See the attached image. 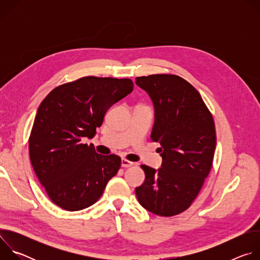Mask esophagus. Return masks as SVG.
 <instances>
[{"label":"esophagus","instance_id":"34e87169","mask_svg":"<svg viewBox=\"0 0 260 260\" xmlns=\"http://www.w3.org/2000/svg\"><path fill=\"white\" fill-rule=\"evenodd\" d=\"M132 166H134V162H133V161H129V160H127V159H125V158H122V159H121V167H122V168H129V167H132Z\"/></svg>","mask_w":260,"mask_h":260}]
</instances>
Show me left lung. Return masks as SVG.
Masks as SVG:
<instances>
[{
  "instance_id": "obj_1",
  "label": "left lung",
  "mask_w": 260,
  "mask_h": 260,
  "mask_svg": "<svg viewBox=\"0 0 260 260\" xmlns=\"http://www.w3.org/2000/svg\"><path fill=\"white\" fill-rule=\"evenodd\" d=\"M155 108L151 140L160 144L158 171L142 165L145 181L136 188L143 208L171 217L187 210L200 193L214 158L216 131L213 115L200 92L173 74L136 78Z\"/></svg>"
}]
</instances>
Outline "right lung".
<instances>
[{
  "label": "right lung",
  "instance_id": "add662e5",
  "mask_svg": "<svg viewBox=\"0 0 260 260\" xmlns=\"http://www.w3.org/2000/svg\"><path fill=\"white\" fill-rule=\"evenodd\" d=\"M134 89L131 79L86 76L53 88L42 101L28 138L32 169L49 199L67 211L93 205L121 166L82 138H92L107 110Z\"/></svg>",
  "mask_w": 260,
  "mask_h": 260
}]
</instances>
